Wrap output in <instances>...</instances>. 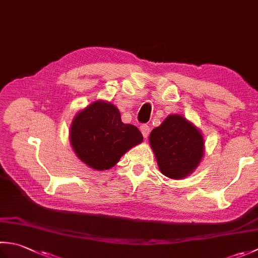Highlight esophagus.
Returning <instances> with one entry per match:
<instances>
[{"label":"esophagus","mask_w":258,"mask_h":258,"mask_svg":"<svg viewBox=\"0 0 258 258\" xmlns=\"http://www.w3.org/2000/svg\"><path fill=\"white\" fill-rule=\"evenodd\" d=\"M141 132H142V135L146 139L150 134V126L148 124H143L141 126Z\"/></svg>","instance_id":"obj_1"}]
</instances>
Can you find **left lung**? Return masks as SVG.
<instances>
[{
    "label": "left lung",
    "instance_id": "obj_1",
    "mask_svg": "<svg viewBox=\"0 0 258 258\" xmlns=\"http://www.w3.org/2000/svg\"><path fill=\"white\" fill-rule=\"evenodd\" d=\"M159 169L171 179H182L198 166L204 155L199 130L180 115H169L150 134Z\"/></svg>",
    "mask_w": 258,
    "mask_h": 258
}]
</instances>
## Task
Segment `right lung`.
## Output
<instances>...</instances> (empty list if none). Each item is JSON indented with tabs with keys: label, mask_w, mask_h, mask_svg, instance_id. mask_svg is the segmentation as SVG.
<instances>
[{
	"label": "right lung",
	"mask_w": 258,
	"mask_h": 258,
	"mask_svg": "<svg viewBox=\"0 0 258 258\" xmlns=\"http://www.w3.org/2000/svg\"><path fill=\"white\" fill-rule=\"evenodd\" d=\"M143 141L134 125L124 124L115 105L97 100L79 112L70 127V142L78 158L95 170H107Z\"/></svg>",
	"instance_id": "right-lung-1"
}]
</instances>
